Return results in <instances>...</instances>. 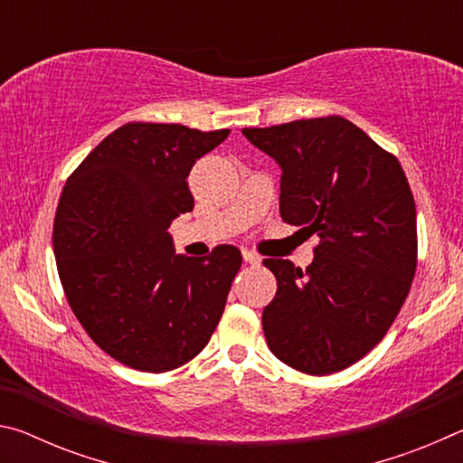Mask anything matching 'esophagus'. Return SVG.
<instances>
[{
	"label": "esophagus",
	"mask_w": 463,
	"mask_h": 463,
	"mask_svg": "<svg viewBox=\"0 0 463 463\" xmlns=\"http://www.w3.org/2000/svg\"><path fill=\"white\" fill-rule=\"evenodd\" d=\"M242 260H245V261L250 263V265H260V263H261V257L257 255L255 250H249V249L242 250Z\"/></svg>",
	"instance_id": "obj_1"
}]
</instances>
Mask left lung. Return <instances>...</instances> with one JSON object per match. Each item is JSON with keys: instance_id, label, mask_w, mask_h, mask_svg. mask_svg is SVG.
Returning <instances> with one entry per match:
<instances>
[{"instance_id": "8db88e82", "label": "left lung", "mask_w": 463, "mask_h": 463, "mask_svg": "<svg viewBox=\"0 0 463 463\" xmlns=\"http://www.w3.org/2000/svg\"><path fill=\"white\" fill-rule=\"evenodd\" d=\"M281 169L284 222L318 234L302 271L265 260L278 279L263 310L271 354L310 375L341 372L378 345L417 269V208L394 155L341 116L242 128Z\"/></svg>"}]
</instances>
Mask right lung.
I'll list each match as a JSON object with an SVG mask.
<instances>
[{"instance_id": "1", "label": "right lung", "mask_w": 463, "mask_h": 463, "mask_svg": "<svg viewBox=\"0 0 463 463\" xmlns=\"http://www.w3.org/2000/svg\"><path fill=\"white\" fill-rule=\"evenodd\" d=\"M229 132L128 122L62 187L52 247L69 307L98 347L132 370L187 364L222 317L241 250L177 255L167 229L194 210V163Z\"/></svg>"}]
</instances>
